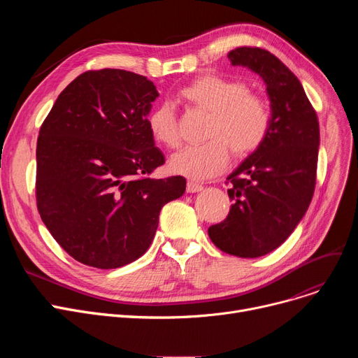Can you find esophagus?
I'll use <instances>...</instances> for the list:
<instances>
[{"label":"esophagus","instance_id":"1","mask_svg":"<svg viewBox=\"0 0 358 358\" xmlns=\"http://www.w3.org/2000/svg\"><path fill=\"white\" fill-rule=\"evenodd\" d=\"M201 190H203V185L201 184L193 182V181L187 182V193H199Z\"/></svg>","mask_w":358,"mask_h":358}]
</instances>
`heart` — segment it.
<instances>
[{
  "mask_svg": "<svg viewBox=\"0 0 358 358\" xmlns=\"http://www.w3.org/2000/svg\"><path fill=\"white\" fill-rule=\"evenodd\" d=\"M178 100L209 113L201 145L185 146L169 159L171 171L190 180H209L229 164V149L236 158H245L262 146L271 127V113L266 101L248 92L245 84L203 75L178 91ZM149 134L158 143L174 148L178 131L173 108L155 107L148 116Z\"/></svg>",
  "mask_w": 358,
  "mask_h": 358,
  "instance_id": "b5f03b06",
  "label": "heart"
}]
</instances>
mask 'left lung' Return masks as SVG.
Wrapping results in <instances>:
<instances>
[{
    "instance_id": "obj_1",
    "label": "left lung",
    "mask_w": 358,
    "mask_h": 358,
    "mask_svg": "<svg viewBox=\"0 0 358 358\" xmlns=\"http://www.w3.org/2000/svg\"><path fill=\"white\" fill-rule=\"evenodd\" d=\"M264 81L271 110L268 136L227 178L234 200L228 217L208 234L223 252L262 257L283 243L305 216L315 190L319 123L296 75L277 56L259 48L228 53Z\"/></svg>"
}]
</instances>
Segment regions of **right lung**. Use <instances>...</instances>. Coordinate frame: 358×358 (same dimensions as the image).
Wrapping results in <instances>:
<instances>
[{
  "instance_id": "1",
  "label": "right lung",
  "mask_w": 358,
  "mask_h": 358,
  "mask_svg": "<svg viewBox=\"0 0 358 358\" xmlns=\"http://www.w3.org/2000/svg\"><path fill=\"white\" fill-rule=\"evenodd\" d=\"M158 97L142 75L88 71L59 94L41 127L37 209L85 266L119 268L142 257L164 204L185 192L184 177H149L165 162L148 129Z\"/></svg>"
}]
</instances>
